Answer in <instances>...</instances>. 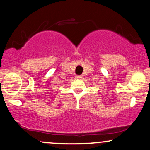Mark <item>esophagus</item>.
<instances>
[{
    "label": "esophagus",
    "mask_w": 150,
    "mask_h": 150,
    "mask_svg": "<svg viewBox=\"0 0 150 150\" xmlns=\"http://www.w3.org/2000/svg\"><path fill=\"white\" fill-rule=\"evenodd\" d=\"M75 78L77 79V80H80V79L82 78V75H76V76H75Z\"/></svg>",
    "instance_id": "obj_1"
}]
</instances>
